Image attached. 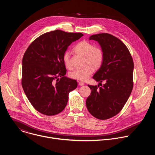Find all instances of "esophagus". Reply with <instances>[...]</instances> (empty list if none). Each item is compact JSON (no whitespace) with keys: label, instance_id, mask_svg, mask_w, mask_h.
<instances>
[{"label":"esophagus","instance_id":"esophagus-1","mask_svg":"<svg viewBox=\"0 0 155 155\" xmlns=\"http://www.w3.org/2000/svg\"><path fill=\"white\" fill-rule=\"evenodd\" d=\"M78 84L80 86H83L84 84V83L83 82H82V81H78Z\"/></svg>","mask_w":155,"mask_h":155}]
</instances>
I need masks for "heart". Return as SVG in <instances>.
Here are the masks:
<instances>
[{
	"mask_svg": "<svg viewBox=\"0 0 155 155\" xmlns=\"http://www.w3.org/2000/svg\"><path fill=\"white\" fill-rule=\"evenodd\" d=\"M76 53L84 56V64L86 65L81 69H75L70 72L71 78L80 80L85 81L93 72L94 69L99 68L104 61V52L101 48L94 47L93 44L85 40L78 42L74 47ZM62 60L66 68L69 69H72L71 62V54L69 51L64 53Z\"/></svg>",
	"mask_w": 155,
	"mask_h": 155,
	"instance_id": "obj_1",
	"label": "heart"
}]
</instances>
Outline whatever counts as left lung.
I'll return each mask as SVG.
<instances>
[{"label":"left lung","mask_w":155,"mask_h":155,"mask_svg":"<svg viewBox=\"0 0 155 155\" xmlns=\"http://www.w3.org/2000/svg\"><path fill=\"white\" fill-rule=\"evenodd\" d=\"M89 39L99 43L104 57L93 77L99 82L98 86L87 85L91 93L86 105L93 117L106 120L118 114L130 96L133 87L134 62L126 46L116 37L102 33ZM102 82H104L103 85Z\"/></svg>","instance_id":"left-lung-1"}]
</instances>
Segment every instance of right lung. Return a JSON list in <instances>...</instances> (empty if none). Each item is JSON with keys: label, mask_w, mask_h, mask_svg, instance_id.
Segmentation results:
<instances>
[{"label": "right lung", "mask_w": 155, "mask_h": 155, "mask_svg": "<svg viewBox=\"0 0 155 155\" xmlns=\"http://www.w3.org/2000/svg\"><path fill=\"white\" fill-rule=\"evenodd\" d=\"M83 35L53 31L37 37L26 51L22 61V86L40 113L52 116L61 112L69 93L77 87L75 80L65 76L67 71L62 56L71 44Z\"/></svg>", "instance_id": "1"}]
</instances>
